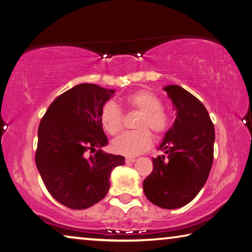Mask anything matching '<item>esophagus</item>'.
Returning <instances> with one entry per match:
<instances>
[{
  "mask_svg": "<svg viewBox=\"0 0 252 252\" xmlns=\"http://www.w3.org/2000/svg\"><path fill=\"white\" fill-rule=\"evenodd\" d=\"M135 160H136V158H130V157H126V158H125L126 163H133V162H135Z\"/></svg>",
  "mask_w": 252,
  "mask_h": 252,
  "instance_id": "obj_1",
  "label": "esophagus"
}]
</instances>
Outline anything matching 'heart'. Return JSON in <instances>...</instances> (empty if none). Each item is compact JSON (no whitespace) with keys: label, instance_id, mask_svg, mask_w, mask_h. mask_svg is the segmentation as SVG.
<instances>
[{"label":"heart","instance_id":"1","mask_svg":"<svg viewBox=\"0 0 252 252\" xmlns=\"http://www.w3.org/2000/svg\"><path fill=\"white\" fill-rule=\"evenodd\" d=\"M125 104L131 110L141 113L137 122V130L122 134L113 142L114 152L124 156H137L145 152L152 145V135L157 137L163 135L169 127V117L162 108L158 96L148 90H139L125 98ZM100 122L103 129L109 135H117L123 128V114L113 102L104 104L100 114Z\"/></svg>","mask_w":252,"mask_h":252}]
</instances>
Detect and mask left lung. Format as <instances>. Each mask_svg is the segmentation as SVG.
<instances>
[{
  "label": "left lung",
  "instance_id": "obj_1",
  "mask_svg": "<svg viewBox=\"0 0 252 252\" xmlns=\"http://www.w3.org/2000/svg\"><path fill=\"white\" fill-rule=\"evenodd\" d=\"M177 117L153 158V171L143 183L151 203L165 210L183 207L197 196L210 175L214 157L215 130L206 108L179 86L163 88Z\"/></svg>",
  "mask_w": 252,
  "mask_h": 252
}]
</instances>
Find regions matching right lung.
Listing matches in <instances>:
<instances>
[{"label": "right lung", "mask_w": 252, "mask_h": 252, "mask_svg": "<svg viewBox=\"0 0 252 252\" xmlns=\"http://www.w3.org/2000/svg\"><path fill=\"white\" fill-rule=\"evenodd\" d=\"M114 94L96 84H79L57 96L39 124L37 169L50 195L72 210H86L104 198L111 171L125 162L101 150L108 138L100 114Z\"/></svg>", "instance_id": "obj_1"}]
</instances>
